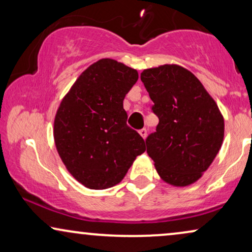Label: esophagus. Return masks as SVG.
I'll return each mask as SVG.
<instances>
[{
	"label": "esophagus",
	"mask_w": 252,
	"mask_h": 252,
	"mask_svg": "<svg viewBox=\"0 0 252 252\" xmlns=\"http://www.w3.org/2000/svg\"><path fill=\"white\" fill-rule=\"evenodd\" d=\"M139 133H140V135L143 137V139H146V137H147V133H148V130H147L146 128H142V129H140V130H139Z\"/></svg>",
	"instance_id": "obj_1"
}]
</instances>
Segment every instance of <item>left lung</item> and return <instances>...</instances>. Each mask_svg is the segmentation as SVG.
I'll return each instance as SVG.
<instances>
[{
	"instance_id": "1",
	"label": "left lung",
	"mask_w": 252,
	"mask_h": 252,
	"mask_svg": "<svg viewBox=\"0 0 252 252\" xmlns=\"http://www.w3.org/2000/svg\"><path fill=\"white\" fill-rule=\"evenodd\" d=\"M158 117L156 132L147 137V153L161 180L175 187L194 184L221 148L225 123L202 82L177 64L141 73Z\"/></svg>"
}]
</instances>
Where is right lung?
<instances>
[{"mask_svg": "<svg viewBox=\"0 0 252 252\" xmlns=\"http://www.w3.org/2000/svg\"><path fill=\"white\" fill-rule=\"evenodd\" d=\"M139 79L132 67L111 58L92 64L62 99L54 139L65 167L89 189L119 184L146 151L140 134L127 126L123 101Z\"/></svg>", "mask_w": 252, "mask_h": 252, "instance_id": "add662e5", "label": "right lung"}]
</instances>
